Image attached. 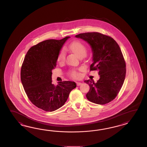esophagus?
<instances>
[{"instance_id": "1", "label": "esophagus", "mask_w": 147, "mask_h": 147, "mask_svg": "<svg viewBox=\"0 0 147 147\" xmlns=\"http://www.w3.org/2000/svg\"><path fill=\"white\" fill-rule=\"evenodd\" d=\"M81 84H82V83L80 82H76V85H77V86H80Z\"/></svg>"}]
</instances>
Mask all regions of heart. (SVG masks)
Wrapping results in <instances>:
<instances>
[{
	"instance_id": "obj_1",
	"label": "heart",
	"mask_w": 147,
	"mask_h": 147,
	"mask_svg": "<svg viewBox=\"0 0 147 147\" xmlns=\"http://www.w3.org/2000/svg\"><path fill=\"white\" fill-rule=\"evenodd\" d=\"M69 49L75 54L78 58L85 57L87 54V48L84 45L79 41H76L73 42L69 46ZM65 59V52L63 50L58 56V61L59 62H62ZM71 76L74 78L79 77V73L76 70H73L71 72Z\"/></svg>"
}]
</instances>
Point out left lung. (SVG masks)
Instances as JSON below:
<instances>
[{
	"instance_id": "obj_1",
	"label": "left lung",
	"mask_w": 147,
	"mask_h": 147,
	"mask_svg": "<svg viewBox=\"0 0 147 147\" xmlns=\"http://www.w3.org/2000/svg\"><path fill=\"white\" fill-rule=\"evenodd\" d=\"M76 38L85 40L93 53L90 71H98L100 79L85 80L90 87L86 98L92 102L105 105L119 93L125 77V62L120 48L112 38L98 32L81 33Z\"/></svg>"
}]
</instances>
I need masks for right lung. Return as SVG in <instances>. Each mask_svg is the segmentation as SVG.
Returning <instances> with one entry per match:
<instances>
[{
    "label": "right lung",
    "instance_id": "1",
    "mask_svg": "<svg viewBox=\"0 0 147 147\" xmlns=\"http://www.w3.org/2000/svg\"><path fill=\"white\" fill-rule=\"evenodd\" d=\"M45 40L31 47L27 52L21 68V81L30 100L45 111H53L64 105L72 89L74 81L52 83V70L57 65L63 45L70 38Z\"/></svg>",
    "mask_w": 147,
    "mask_h": 147
}]
</instances>
